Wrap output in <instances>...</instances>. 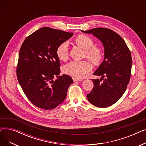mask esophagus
Masks as SVG:
<instances>
[{
	"label": "esophagus",
	"instance_id": "esophagus-1",
	"mask_svg": "<svg viewBox=\"0 0 146 146\" xmlns=\"http://www.w3.org/2000/svg\"><path fill=\"white\" fill-rule=\"evenodd\" d=\"M73 80L74 81V82H80L82 81V79H78V78H73Z\"/></svg>",
	"mask_w": 146,
	"mask_h": 146
}]
</instances>
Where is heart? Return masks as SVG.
I'll return each mask as SVG.
<instances>
[{
    "label": "heart",
    "mask_w": 146,
    "mask_h": 146,
    "mask_svg": "<svg viewBox=\"0 0 146 146\" xmlns=\"http://www.w3.org/2000/svg\"><path fill=\"white\" fill-rule=\"evenodd\" d=\"M75 42L79 47L85 50V56L95 66H99L104 58V51L101 47L95 46V42L91 37L81 34L76 37ZM58 58L62 61L66 60L69 55V44L67 41L60 44L56 49ZM92 70V66L86 61L74 60L66 64L63 68V72L68 75L81 79Z\"/></svg>",
    "instance_id": "1"
}]
</instances>
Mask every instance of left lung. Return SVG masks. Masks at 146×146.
<instances>
[{
  "label": "left lung",
  "instance_id": "1",
  "mask_svg": "<svg viewBox=\"0 0 146 146\" xmlns=\"http://www.w3.org/2000/svg\"><path fill=\"white\" fill-rule=\"evenodd\" d=\"M82 31L92 34L104 47V60L94 73L102 78L94 79V87L87 98L94 105L106 108L117 102L126 90L131 72V52L123 38L111 29L98 28Z\"/></svg>",
  "mask_w": 146,
  "mask_h": 146
}]
</instances>
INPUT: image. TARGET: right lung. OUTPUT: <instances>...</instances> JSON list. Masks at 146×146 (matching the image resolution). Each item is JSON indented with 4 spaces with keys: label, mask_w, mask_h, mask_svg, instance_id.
Segmentation results:
<instances>
[{
    "label": "right lung",
    "mask_w": 146,
    "mask_h": 146,
    "mask_svg": "<svg viewBox=\"0 0 146 146\" xmlns=\"http://www.w3.org/2000/svg\"><path fill=\"white\" fill-rule=\"evenodd\" d=\"M73 33L43 27L29 35L21 47L17 79L29 100L38 108H56L65 99L68 87L73 83L70 76H59L57 46L67 41ZM54 77L57 79L53 80Z\"/></svg>",
    "instance_id": "add662e5"
}]
</instances>
